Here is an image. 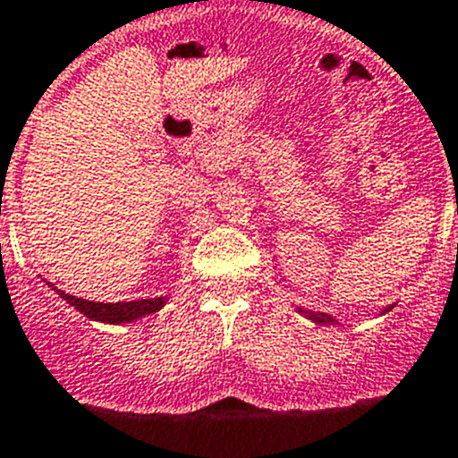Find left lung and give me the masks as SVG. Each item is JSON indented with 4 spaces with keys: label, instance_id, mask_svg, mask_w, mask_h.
Returning a JSON list of instances; mask_svg holds the SVG:
<instances>
[{
    "label": "left lung",
    "instance_id": "left-lung-1",
    "mask_svg": "<svg viewBox=\"0 0 458 458\" xmlns=\"http://www.w3.org/2000/svg\"><path fill=\"white\" fill-rule=\"evenodd\" d=\"M388 310H393V306L383 308L378 315H386ZM299 315H303L306 319L315 321V324H319V327H331V324H340V321H337L333 315H328V312H312V310H301V308H299Z\"/></svg>",
    "mask_w": 458,
    "mask_h": 458
}]
</instances>
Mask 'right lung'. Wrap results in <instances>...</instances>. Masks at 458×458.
I'll return each mask as SVG.
<instances>
[{
	"mask_svg": "<svg viewBox=\"0 0 458 458\" xmlns=\"http://www.w3.org/2000/svg\"><path fill=\"white\" fill-rule=\"evenodd\" d=\"M45 285L52 287L65 303L75 308L77 312H81L84 317H89L90 321H102V324H131V321H139L148 315H155L157 310H162L168 303V296H157V299H141V301H123V303H100V301H86L80 296L65 294L64 290L55 287L49 280H45Z\"/></svg>",
	"mask_w": 458,
	"mask_h": 458,
	"instance_id": "obj_1",
	"label": "right lung"
}]
</instances>
